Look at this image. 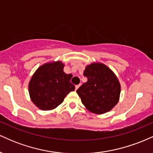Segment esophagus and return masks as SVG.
Listing matches in <instances>:
<instances>
[{
    "instance_id": "obj_1",
    "label": "esophagus",
    "mask_w": 153,
    "mask_h": 153,
    "mask_svg": "<svg viewBox=\"0 0 153 153\" xmlns=\"http://www.w3.org/2000/svg\"><path fill=\"white\" fill-rule=\"evenodd\" d=\"M80 85H75V90H77V89H78V88L80 87Z\"/></svg>"
}]
</instances>
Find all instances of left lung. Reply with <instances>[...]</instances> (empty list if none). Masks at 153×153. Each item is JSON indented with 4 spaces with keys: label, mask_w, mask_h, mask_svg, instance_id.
I'll return each mask as SVG.
<instances>
[{
    "label": "left lung",
    "mask_w": 153,
    "mask_h": 153,
    "mask_svg": "<svg viewBox=\"0 0 153 153\" xmlns=\"http://www.w3.org/2000/svg\"><path fill=\"white\" fill-rule=\"evenodd\" d=\"M83 75L86 82L77 90L82 104L96 114L109 111L118 103L121 86L114 73L102 63L87 65Z\"/></svg>",
    "instance_id": "8db88e82"
}]
</instances>
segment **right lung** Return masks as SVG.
I'll list each match as a JSON object with an SVG mask.
<instances>
[{"mask_svg": "<svg viewBox=\"0 0 153 153\" xmlns=\"http://www.w3.org/2000/svg\"><path fill=\"white\" fill-rule=\"evenodd\" d=\"M62 62L46 63L40 66L33 75L29 84L31 100L40 109L55 108L64 101L65 97L75 90L71 82V74L63 71Z\"/></svg>", "mask_w": 153, "mask_h": 153, "instance_id": "1", "label": "right lung"}]
</instances>
